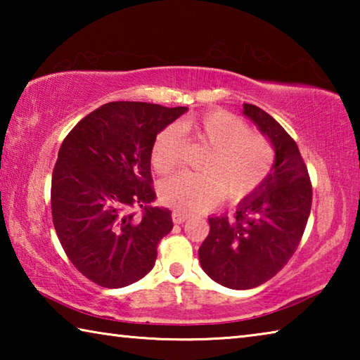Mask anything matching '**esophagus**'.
<instances>
[{
  "label": "esophagus",
  "instance_id": "34e87169",
  "mask_svg": "<svg viewBox=\"0 0 360 360\" xmlns=\"http://www.w3.org/2000/svg\"><path fill=\"white\" fill-rule=\"evenodd\" d=\"M172 217H173V222L174 224H182V222H186L187 219H188L187 214H184V212H179V211H173Z\"/></svg>",
  "mask_w": 360,
  "mask_h": 360
}]
</instances>
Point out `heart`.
<instances>
[{
  "label": "heart",
  "instance_id": "1",
  "mask_svg": "<svg viewBox=\"0 0 360 360\" xmlns=\"http://www.w3.org/2000/svg\"><path fill=\"white\" fill-rule=\"evenodd\" d=\"M181 129L208 144L202 169L181 172L158 187L162 203L182 212L205 211L224 195L241 200L257 188L273 167V148L264 136L249 133L245 122L225 111H211L182 122ZM182 138L178 127L158 133L150 149V163L158 173H168L181 158Z\"/></svg>",
  "mask_w": 360,
  "mask_h": 360
}]
</instances>
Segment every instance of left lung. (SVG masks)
I'll return each mask as SVG.
<instances>
[{
	"label": "left lung",
	"instance_id": "obj_1",
	"mask_svg": "<svg viewBox=\"0 0 360 360\" xmlns=\"http://www.w3.org/2000/svg\"><path fill=\"white\" fill-rule=\"evenodd\" d=\"M243 115L271 143L275 162L233 216L208 217L210 233L198 249L206 275L238 290L257 288L288 264L307 227L313 197L308 169L288 131L254 105L245 103Z\"/></svg>",
	"mask_w": 360,
	"mask_h": 360
}]
</instances>
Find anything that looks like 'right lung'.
Wrapping results in <instances>:
<instances>
[{
  "mask_svg": "<svg viewBox=\"0 0 360 360\" xmlns=\"http://www.w3.org/2000/svg\"><path fill=\"white\" fill-rule=\"evenodd\" d=\"M188 108L141 101L103 105L62 143L52 173L57 236L90 281L119 289L144 278L157 246L173 229L172 211L152 206L150 149L163 129ZM141 207L136 217L131 210Z\"/></svg>",
  "mask_w": 360,
  "mask_h": 360,
  "instance_id": "add662e5",
  "label": "right lung"
}]
</instances>
